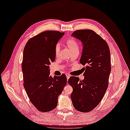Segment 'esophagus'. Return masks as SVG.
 Returning <instances> with one entry per match:
<instances>
[{"instance_id":"1","label":"esophagus","mask_w":130,"mask_h":130,"mask_svg":"<svg viewBox=\"0 0 130 130\" xmlns=\"http://www.w3.org/2000/svg\"><path fill=\"white\" fill-rule=\"evenodd\" d=\"M66 76H67V79H69V78L70 77V75L69 74H66Z\"/></svg>"}]
</instances>
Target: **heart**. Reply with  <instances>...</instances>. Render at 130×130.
<instances>
[{
  "label": "heart",
  "mask_w": 130,
  "mask_h": 130,
  "mask_svg": "<svg viewBox=\"0 0 130 130\" xmlns=\"http://www.w3.org/2000/svg\"><path fill=\"white\" fill-rule=\"evenodd\" d=\"M66 45H67L68 48L70 50L72 53L75 52V51H78V48H79V44L77 41L75 40L73 38H70L67 40ZM60 44L59 43H57L55 45V55L57 57L59 54L60 52Z\"/></svg>",
  "instance_id": "heart-1"
}]
</instances>
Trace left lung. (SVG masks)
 I'll list each match as a JSON object with an SVG mask.
<instances>
[{
    "instance_id": "1",
    "label": "left lung",
    "mask_w": 130,
    "mask_h": 130,
    "mask_svg": "<svg viewBox=\"0 0 130 130\" xmlns=\"http://www.w3.org/2000/svg\"><path fill=\"white\" fill-rule=\"evenodd\" d=\"M83 44L80 62L85 66V78L71 76L68 81L73 88L71 99L74 108L89 112L103 99L108 86L111 72L109 46L104 39L92 30H78L72 34Z\"/></svg>"
}]
</instances>
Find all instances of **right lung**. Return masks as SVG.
I'll return each instance as SVG.
<instances>
[{"label": "right lung", "mask_w": 130, "mask_h": 130, "mask_svg": "<svg viewBox=\"0 0 130 130\" xmlns=\"http://www.w3.org/2000/svg\"><path fill=\"white\" fill-rule=\"evenodd\" d=\"M64 32L48 30L31 38L23 52L22 68L24 87L30 101L39 111L55 108L58 96L67 84L66 75L52 77L49 65L55 60V48Z\"/></svg>", "instance_id": "add662e5"}]
</instances>
